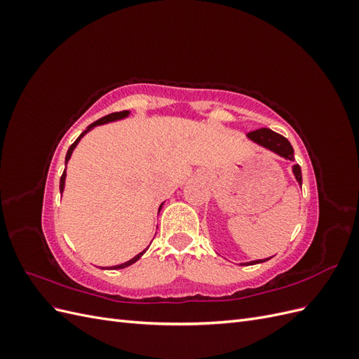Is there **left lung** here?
Returning a JSON list of instances; mask_svg holds the SVG:
<instances>
[{
	"label": "left lung",
	"mask_w": 359,
	"mask_h": 359,
	"mask_svg": "<svg viewBox=\"0 0 359 359\" xmlns=\"http://www.w3.org/2000/svg\"><path fill=\"white\" fill-rule=\"evenodd\" d=\"M247 136H248L250 139H252V140H255L256 144L262 145V147H265V148H268V149H271V151H274V153H277V154L281 156V157H285V158H287V160H295V158H293V148H292L289 140H287L285 136H281V135L273 132V130H269V128H259V130H253V132L247 133ZM293 173H295V178H297V181L299 182V186H301V184H302V175H301V168H299L298 165L293 166ZM268 259H271V257H268ZM268 259L253 260V262H250V264H241V265L262 264V262H265V260H268Z\"/></svg>",
	"instance_id": "8db88e82"
}]
</instances>
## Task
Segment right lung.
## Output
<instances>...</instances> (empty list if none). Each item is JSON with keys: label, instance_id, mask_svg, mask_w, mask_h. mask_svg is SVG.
I'll return each mask as SVG.
<instances>
[{"label": "right lung", "instance_id": "obj_1", "mask_svg": "<svg viewBox=\"0 0 359 359\" xmlns=\"http://www.w3.org/2000/svg\"><path fill=\"white\" fill-rule=\"evenodd\" d=\"M128 115V111H123V112H114V114H109V115H106V116H103V118H100V119H97L95 123H93L88 128L85 130V132L74 140V142L70 145V148H69V151H67V156H66V165H67V161H69V158H70V156H72V153H73V149H74V147L78 145V142H79V139L88 132L90 128H93V127H95V126H100V124H104V123H109V121H114V119H119V118H124V116H127ZM64 180H66V169H64V172H62V175H61V180H60V191L62 193V190H64ZM161 208V206H160ZM160 208H158V211H160ZM147 252V250H144L142 253H139L137 256H135L133 259H130L128 262H126V264H121V265H116V266H111V269H121V268H126V266H128V265H132V264H135L136 260L142 256L144 253Z\"/></svg>", "mask_w": 359, "mask_h": 359}]
</instances>
